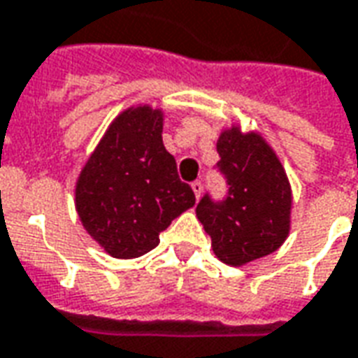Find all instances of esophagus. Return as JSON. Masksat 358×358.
<instances>
[{
	"mask_svg": "<svg viewBox=\"0 0 358 358\" xmlns=\"http://www.w3.org/2000/svg\"><path fill=\"white\" fill-rule=\"evenodd\" d=\"M192 189H194L195 197L199 199V197H201V192H203V184H201V182H199V180H195L194 184H192Z\"/></svg>",
	"mask_w": 358,
	"mask_h": 358,
	"instance_id": "esophagus-1",
	"label": "esophagus"
}]
</instances>
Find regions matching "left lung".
Returning a JSON list of instances; mask_svg holds the SVG:
<instances>
[{"instance_id":"left-lung-1","label":"left lung","mask_w":358,"mask_h":358,"mask_svg":"<svg viewBox=\"0 0 358 358\" xmlns=\"http://www.w3.org/2000/svg\"><path fill=\"white\" fill-rule=\"evenodd\" d=\"M218 169L228 182L224 201L205 195L197 218L210 236L215 255L243 266L282 248L292 230L293 195L280 159L259 132L224 128L217 141Z\"/></svg>"}]
</instances>
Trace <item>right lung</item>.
Here are the masks:
<instances>
[{
  "mask_svg": "<svg viewBox=\"0 0 358 358\" xmlns=\"http://www.w3.org/2000/svg\"><path fill=\"white\" fill-rule=\"evenodd\" d=\"M163 109L122 110L95 145L74 187L84 230L107 255L136 259L159 245V234L195 205L164 149Z\"/></svg>",
  "mask_w": 358,
  "mask_h": 358,
  "instance_id": "right-lung-1",
  "label": "right lung"
}]
</instances>
